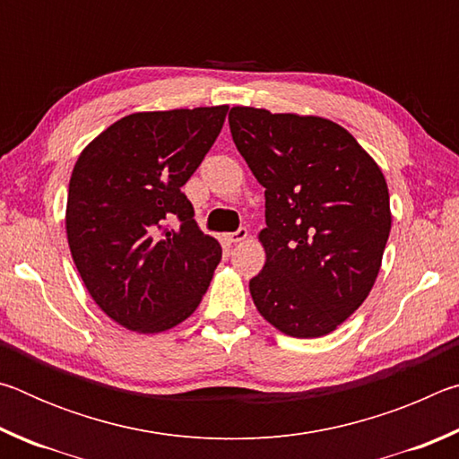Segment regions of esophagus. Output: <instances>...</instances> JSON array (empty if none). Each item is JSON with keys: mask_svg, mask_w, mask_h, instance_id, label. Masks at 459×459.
<instances>
[{"mask_svg": "<svg viewBox=\"0 0 459 459\" xmlns=\"http://www.w3.org/2000/svg\"><path fill=\"white\" fill-rule=\"evenodd\" d=\"M248 237V232H247V229L245 227H240L238 230H235V232H229V235H224V240H227V243H243V240Z\"/></svg>", "mask_w": 459, "mask_h": 459, "instance_id": "obj_1", "label": "esophagus"}]
</instances>
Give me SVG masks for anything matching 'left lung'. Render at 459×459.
Wrapping results in <instances>:
<instances>
[{
    "mask_svg": "<svg viewBox=\"0 0 459 459\" xmlns=\"http://www.w3.org/2000/svg\"><path fill=\"white\" fill-rule=\"evenodd\" d=\"M238 153L265 188V267L248 281L259 314L293 338H320L368 298L391 232L377 161L338 123L232 107Z\"/></svg>",
    "mask_w": 459,
    "mask_h": 459,
    "instance_id": "8db88e82",
    "label": "left lung"
}]
</instances>
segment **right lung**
I'll list each match as a JSON object with an SVG mask.
<instances>
[{
	"label": "right lung",
	"mask_w": 459,
	"mask_h": 459,
	"mask_svg": "<svg viewBox=\"0 0 459 459\" xmlns=\"http://www.w3.org/2000/svg\"><path fill=\"white\" fill-rule=\"evenodd\" d=\"M229 107L127 115L76 160L66 237L91 298L127 330L158 333L194 314L222 248L194 221L182 186L219 137ZM178 218L181 227L168 230Z\"/></svg>",
	"instance_id": "add662e5"
}]
</instances>
